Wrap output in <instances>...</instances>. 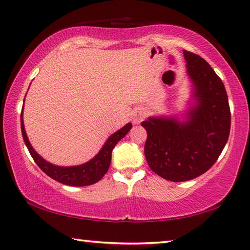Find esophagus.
<instances>
[{
	"label": "esophagus",
	"instance_id": "obj_1",
	"mask_svg": "<svg viewBox=\"0 0 250 250\" xmlns=\"http://www.w3.org/2000/svg\"><path fill=\"white\" fill-rule=\"evenodd\" d=\"M144 112L141 110V109H138V110H135L134 112H133V115H132V122L134 125H139V124H141V122L143 121V119H144Z\"/></svg>",
	"mask_w": 250,
	"mask_h": 250
}]
</instances>
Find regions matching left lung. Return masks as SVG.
Instances as JSON below:
<instances>
[{
    "mask_svg": "<svg viewBox=\"0 0 250 250\" xmlns=\"http://www.w3.org/2000/svg\"><path fill=\"white\" fill-rule=\"evenodd\" d=\"M191 82V102L183 115L149 117L142 122L144 154L155 174L169 181L197 178L223 151L230 130V110L222 80L198 54L184 51Z\"/></svg>",
    "mask_w": 250,
    "mask_h": 250,
    "instance_id": "left-lung-1",
    "label": "left lung"
}]
</instances>
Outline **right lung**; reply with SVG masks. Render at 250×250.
<instances>
[{
  "label": "right lung",
  "instance_id": "1",
  "mask_svg": "<svg viewBox=\"0 0 250 250\" xmlns=\"http://www.w3.org/2000/svg\"><path fill=\"white\" fill-rule=\"evenodd\" d=\"M25 102V99H24ZM22 110H24V106H22ZM21 134L24 142L26 144L27 148L30 153L31 157L34 158L36 164L39 166L44 174H47L52 179L59 181L63 185L73 186V187H84V186H89L93 184H96L97 181L101 180L107 172L108 168L110 166L111 162V152L113 147L119 141L125 138L128 134L129 131L132 128V125L126 124L121 129L116 131L112 133L109 138L107 139L105 144L103 145L96 155H95L92 160L84 163L78 166H58L53 165L51 163L44 160L39 154L35 151L34 147L27 137L24 120H22V111L21 113Z\"/></svg>",
  "mask_w": 250,
  "mask_h": 250
}]
</instances>
